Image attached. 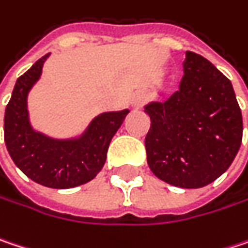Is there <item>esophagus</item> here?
I'll list each match as a JSON object with an SVG mask.
<instances>
[{"mask_svg":"<svg viewBox=\"0 0 248 248\" xmlns=\"http://www.w3.org/2000/svg\"><path fill=\"white\" fill-rule=\"evenodd\" d=\"M146 102V93H145V92H138V93H135V96H133V99H132V106H133L135 109H139V108H142Z\"/></svg>","mask_w":248,"mask_h":248,"instance_id":"obj_1","label":"esophagus"}]
</instances>
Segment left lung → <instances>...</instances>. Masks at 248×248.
Masks as SVG:
<instances>
[{"instance_id":"1","label":"left lung","mask_w":248,"mask_h":248,"mask_svg":"<svg viewBox=\"0 0 248 248\" xmlns=\"http://www.w3.org/2000/svg\"><path fill=\"white\" fill-rule=\"evenodd\" d=\"M179 89L150 102L145 139L147 165L160 180L182 189L210 185L230 168L243 139L233 85L212 62L187 51Z\"/></svg>"}]
</instances>
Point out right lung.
Here are the masks:
<instances>
[{"label": "right lung", "instance_id": "obj_1", "mask_svg": "<svg viewBox=\"0 0 248 248\" xmlns=\"http://www.w3.org/2000/svg\"><path fill=\"white\" fill-rule=\"evenodd\" d=\"M49 54L16 79L5 108L4 140L24 174L52 189H71L92 180L103 168L108 147L124 124L129 109L105 112L92 119L85 132L72 139H54L36 132L30 122L28 93L41 78Z\"/></svg>", "mask_w": 248, "mask_h": 248}]
</instances>
